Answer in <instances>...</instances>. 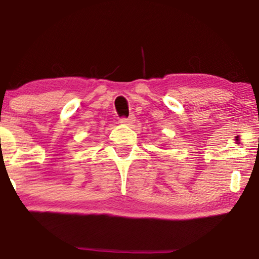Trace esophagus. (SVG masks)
<instances>
[{
    "label": "esophagus",
    "instance_id": "obj_1",
    "mask_svg": "<svg viewBox=\"0 0 259 259\" xmlns=\"http://www.w3.org/2000/svg\"><path fill=\"white\" fill-rule=\"evenodd\" d=\"M135 119H136L135 115L132 113V115H130L129 117H122V118L119 119V122L123 123V124H133L134 122H135Z\"/></svg>",
    "mask_w": 259,
    "mask_h": 259
}]
</instances>
